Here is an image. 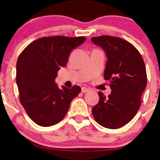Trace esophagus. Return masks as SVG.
<instances>
[{
	"mask_svg": "<svg viewBox=\"0 0 160 160\" xmlns=\"http://www.w3.org/2000/svg\"><path fill=\"white\" fill-rule=\"evenodd\" d=\"M90 90H89V89L87 88V87H82V92L83 93H86V92H89Z\"/></svg>",
	"mask_w": 160,
	"mask_h": 160,
	"instance_id": "esophagus-1",
	"label": "esophagus"
}]
</instances>
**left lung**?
Returning <instances> with one entry per match:
<instances>
[{"mask_svg":"<svg viewBox=\"0 0 160 160\" xmlns=\"http://www.w3.org/2000/svg\"><path fill=\"white\" fill-rule=\"evenodd\" d=\"M94 44L106 52L105 80L110 81L111 92L106 98L100 92L93 107L96 122L108 129H117L132 119L141 106L147 84L143 60L136 48L124 39L109 36L93 37Z\"/></svg>","mask_w":160,"mask_h":160,"instance_id":"obj_1","label":"left lung"}]
</instances>
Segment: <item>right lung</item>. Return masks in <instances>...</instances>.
I'll list each match as a JSON object with an SVG mask.
<instances>
[{
	"mask_svg": "<svg viewBox=\"0 0 160 160\" xmlns=\"http://www.w3.org/2000/svg\"><path fill=\"white\" fill-rule=\"evenodd\" d=\"M86 41L85 37H43L30 43L17 62L19 100L29 117L41 127L60 122L81 87L59 88L58 72L64 68L71 52Z\"/></svg>",
	"mask_w": 160,
	"mask_h": 160,
	"instance_id": "add662e5",
	"label": "right lung"
}]
</instances>
